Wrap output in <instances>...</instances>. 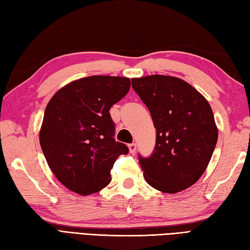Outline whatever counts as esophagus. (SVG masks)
I'll return each mask as SVG.
<instances>
[{
  "label": "esophagus",
  "instance_id": "esophagus-1",
  "mask_svg": "<svg viewBox=\"0 0 250 250\" xmlns=\"http://www.w3.org/2000/svg\"><path fill=\"white\" fill-rule=\"evenodd\" d=\"M129 150H130L131 153L136 152V144H135V143H132V144L129 145Z\"/></svg>",
  "mask_w": 250,
  "mask_h": 250
}]
</instances>
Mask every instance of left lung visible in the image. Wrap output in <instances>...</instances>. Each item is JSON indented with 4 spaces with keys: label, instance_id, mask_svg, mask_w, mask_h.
Listing matches in <instances>:
<instances>
[{
    "label": "left lung",
    "instance_id": "left-lung-1",
    "mask_svg": "<svg viewBox=\"0 0 250 250\" xmlns=\"http://www.w3.org/2000/svg\"><path fill=\"white\" fill-rule=\"evenodd\" d=\"M132 88L147 106L157 131L151 155H139L146 182L167 193L189 188L205 172L218 140L208 102L177 77L133 78Z\"/></svg>",
    "mask_w": 250,
    "mask_h": 250
}]
</instances>
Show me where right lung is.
<instances>
[{"mask_svg":"<svg viewBox=\"0 0 250 250\" xmlns=\"http://www.w3.org/2000/svg\"><path fill=\"white\" fill-rule=\"evenodd\" d=\"M126 77L95 75L60 89L45 109L40 143L55 176L81 195L110 183L116 159L129 148L116 142L111 106L130 90Z\"/></svg>","mask_w":250,"mask_h":250,"instance_id":"add662e5","label":"right lung"}]
</instances>
